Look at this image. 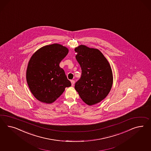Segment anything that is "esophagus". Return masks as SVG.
<instances>
[{
  "label": "esophagus",
  "instance_id": "esophagus-1",
  "mask_svg": "<svg viewBox=\"0 0 151 151\" xmlns=\"http://www.w3.org/2000/svg\"><path fill=\"white\" fill-rule=\"evenodd\" d=\"M71 85L73 86L74 84H75V81L74 80H71Z\"/></svg>",
  "mask_w": 151,
  "mask_h": 151
}]
</instances>
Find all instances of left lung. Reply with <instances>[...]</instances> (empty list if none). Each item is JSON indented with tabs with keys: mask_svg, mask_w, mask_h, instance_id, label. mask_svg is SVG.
Segmentation results:
<instances>
[{
	"mask_svg": "<svg viewBox=\"0 0 151 151\" xmlns=\"http://www.w3.org/2000/svg\"><path fill=\"white\" fill-rule=\"evenodd\" d=\"M75 51L82 70L81 77L76 82L75 88L87 105L97 104L108 96L113 85L110 64L98 49L81 45Z\"/></svg>",
	"mask_w": 151,
	"mask_h": 151,
	"instance_id": "1",
	"label": "left lung"
}]
</instances>
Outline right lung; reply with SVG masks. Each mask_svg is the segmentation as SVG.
<instances>
[{
    "instance_id": "add662e5",
    "label": "right lung",
    "mask_w": 151,
    "mask_h": 151,
    "mask_svg": "<svg viewBox=\"0 0 151 151\" xmlns=\"http://www.w3.org/2000/svg\"><path fill=\"white\" fill-rule=\"evenodd\" d=\"M68 53L67 47L54 43L41 47L30 58L26 81L31 93L39 101L52 103L66 87L71 86L64 70L59 66Z\"/></svg>"
}]
</instances>
